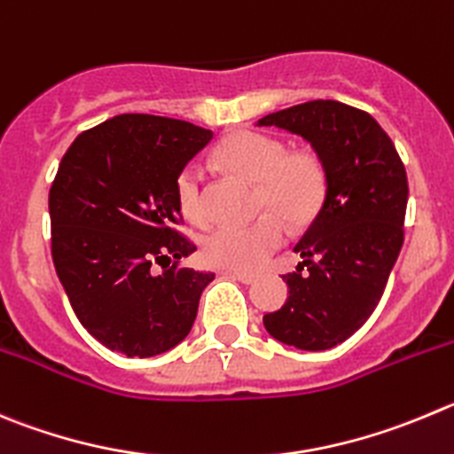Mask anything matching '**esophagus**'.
Returning <instances> with one entry per match:
<instances>
[{
  "mask_svg": "<svg viewBox=\"0 0 454 454\" xmlns=\"http://www.w3.org/2000/svg\"><path fill=\"white\" fill-rule=\"evenodd\" d=\"M226 275L232 279H239L241 285H253L257 279V273H253V270H226Z\"/></svg>",
  "mask_w": 454,
  "mask_h": 454,
  "instance_id": "1",
  "label": "esophagus"
}]
</instances>
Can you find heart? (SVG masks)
I'll list each match as a JSON object with an SVG mask.
<instances>
[{"instance_id": "1", "label": "heart", "mask_w": 454, "mask_h": 454, "mask_svg": "<svg viewBox=\"0 0 454 454\" xmlns=\"http://www.w3.org/2000/svg\"><path fill=\"white\" fill-rule=\"evenodd\" d=\"M219 163L232 175L257 184V203L262 215L251 223H226L215 228L203 241V255L219 269L248 270L264 264L286 239V223L302 226L311 222L323 206L327 190V172L313 152H289L285 141L241 129L231 134L217 150ZM176 201L181 213L194 226L207 222L203 197V172L190 163L176 176Z\"/></svg>"}]
</instances>
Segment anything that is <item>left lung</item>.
Segmentation results:
<instances>
[{
    "label": "left lung",
    "instance_id": "1",
    "mask_svg": "<svg viewBox=\"0 0 454 454\" xmlns=\"http://www.w3.org/2000/svg\"><path fill=\"white\" fill-rule=\"evenodd\" d=\"M257 125L302 137L327 172L323 206L294 248L302 262L282 275L289 298L264 327L298 349H332L367 323L403 247V160L370 114L338 100L295 105Z\"/></svg>",
    "mask_w": 454,
    "mask_h": 454
}]
</instances>
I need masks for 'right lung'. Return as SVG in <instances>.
Wrapping results in <instances>:
<instances>
[{"mask_svg": "<svg viewBox=\"0 0 454 454\" xmlns=\"http://www.w3.org/2000/svg\"><path fill=\"white\" fill-rule=\"evenodd\" d=\"M210 138L176 118L121 114L62 156L49 192L55 273L80 325L112 351L150 358L192 329L215 273L179 266L197 247L176 231V176Z\"/></svg>", "mask_w": 454, "mask_h": 454, "instance_id": "add662e5", "label": "right lung"}]
</instances>
